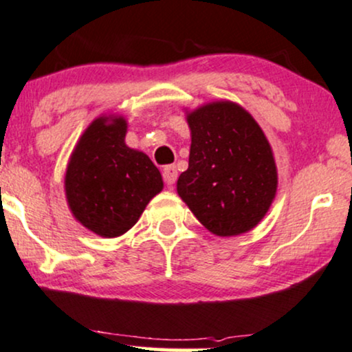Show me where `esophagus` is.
Wrapping results in <instances>:
<instances>
[{
    "instance_id": "obj_1",
    "label": "esophagus",
    "mask_w": 352,
    "mask_h": 352,
    "mask_svg": "<svg viewBox=\"0 0 352 352\" xmlns=\"http://www.w3.org/2000/svg\"><path fill=\"white\" fill-rule=\"evenodd\" d=\"M177 175H179V173H177L175 166H166V167H164L162 177H164V182H166L168 186H172L173 184H175Z\"/></svg>"
}]
</instances>
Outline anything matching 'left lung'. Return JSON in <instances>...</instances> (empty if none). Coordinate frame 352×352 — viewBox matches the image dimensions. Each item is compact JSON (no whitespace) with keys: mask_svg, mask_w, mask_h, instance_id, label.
<instances>
[{"mask_svg":"<svg viewBox=\"0 0 352 352\" xmlns=\"http://www.w3.org/2000/svg\"><path fill=\"white\" fill-rule=\"evenodd\" d=\"M191 146L177 193L209 232L245 234L260 224L278 190L270 141L255 118L230 100L186 112Z\"/></svg>","mask_w":352,"mask_h":352,"instance_id":"obj_1","label":"left lung"}]
</instances>
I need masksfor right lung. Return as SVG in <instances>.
<instances>
[{
  "instance_id": "add662e5",
  "label": "right lung",
  "mask_w": 352,
  "mask_h": 352,
  "mask_svg": "<svg viewBox=\"0 0 352 352\" xmlns=\"http://www.w3.org/2000/svg\"><path fill=\"white\" fill-rule=\"evenodd\" d=\"M126 130L124 117L100 115L84 130L66 167L69 211L84 228L105 239L128 232L164 188L153 161L124 143Z\"/></svg>"
}]
</instances>
